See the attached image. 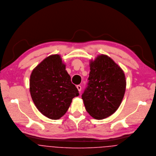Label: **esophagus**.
<instances>
[{"instance_id":"1","label":"esophagus","mask_w":156,"mask_h":156,"mask_svg":"<svg viewBox=\"0 0 156 156\" xmlns=\"http://www.w3.org/2000/svg\"><path fill=\"white\" fill-rule=\"evenodd\" d=\"M77 88L78 89V90L80 92V91H81V89H82V87H81V86L80 85H77Z\"/></svg>"}]
</instances>
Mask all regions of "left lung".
Listing matches in <instances>:
<instances>
[{"instance_id":"obj_1","label":"left lung","mask_w":156,"mask_h":156,"mask_svg":"<svg viewBox=\"0 0 156 156\" xmlns=\"http://www.w3.org/2000/svg\"><path fill=\"white\" fill-rule=\"evenodd\" d=\"M89 65L88 87L82 98L89 115L103 119L119 107L126 91V77L121 68L105 55H98Z\"/></svg>"}]
</instances>
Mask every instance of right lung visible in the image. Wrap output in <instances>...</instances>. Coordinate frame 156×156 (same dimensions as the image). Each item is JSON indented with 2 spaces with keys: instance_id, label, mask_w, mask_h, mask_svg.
<instances>
[{
  "instance_id": "add662e5",
  "label": "right lung",
  "mask_w": 156,
  "mask_h": 156,
  "mask_svg": "<svg viewBox=\"0 0 156 156\" xmlns=\"http://www.w3.org/2000/svg\"><path fill=\"white\" fill-rule=\"evenodd\" d=\"M29 85L35 106L51 119L64 116L73 98L79 95L59 55L48 56L33 69Z\"/></svg>"
}]
</instances>
